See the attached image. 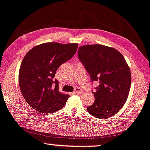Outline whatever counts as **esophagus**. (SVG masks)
Masks as SVG:
<instances>
[{"mask_svg": "<svg viewBox=\"0 0 150 150\" xmlns=\"http://www.w3.org/2000/svg\"><path fill=\"white\" fill-rule=\"evenodd\" d=\"M74 93L75 94H81L82 93V91H81L80 88H76L75 89V91H74Z\"/></svg>", "mask_w": 150, "mask_h": 150, "instance_id": "obj_1", "label": "esophagus"}]
</instances>
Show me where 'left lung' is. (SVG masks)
<instances>
[{
  "instance_id": "left-lung-1",
  "label": "left lung",
  "mask_w": 150,
  "mask_h": 150,
  "mask_svg": "<svg viewBox=\"0 0 150 150\" xmlns=\"http://www.w3.org/2000/svg\"><path fill=\"white\" fill-rule=\"evenodd\" d=\"M78 58L92 82H99L92 92L95 100L86 108L88 112L99 119L115 115L126 101L131 86L130 70L125 58L114 48L101 45L80 47Z\"/></svg>"
}]
</instances>
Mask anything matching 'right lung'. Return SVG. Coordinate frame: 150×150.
Wrapping results in <instances>:
<instances>
[{
  "mask_svg": "<svg viewBox=\"0 0 150 150\" xmlns=\"http://www.w3.org/2000/svg\"><path fill=\"white\" fill-rule=\"evenodd\" d=\"M77 44L48 42L31 49L23 59L19 86L25 101L36 111L55 112L64 106L69 95L59 92L54 79L57 69L76 53Z\"/></svg>",
  "mask_w": 150,
  "mask_h": 150,
  "instance_id": "right-lung-1",
  "label": "right lung"
}]
</instances>
